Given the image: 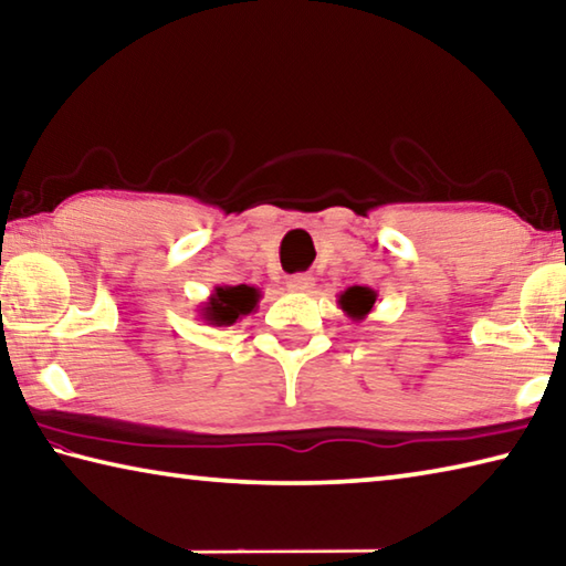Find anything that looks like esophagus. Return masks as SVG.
I'll return each instance as SVG.
<instances>
[{"label":"esophagus","instance_id":"34e87169","mask_svg":"<svg viewBox=\"0 0 566 566\" xmlns=\"http://www.w3.org/2000/svg\"><path fill=\"white\" fill-rule=\"evenodd\" d=\"M314 286V276L312 274H294L286 280V290L290 292H310Z\"/></svg>","mask_w":566,"mask_h":566}]
</instances>
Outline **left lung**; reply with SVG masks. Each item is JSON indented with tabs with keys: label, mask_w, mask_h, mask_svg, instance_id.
Wrapping results in <instances>:
<instances>
[{
	"label": "left lung",
	"mask_w": 566,
	"mask_h": 566,
	"mask_svg": "<svg viewBox=\"0 0 566 566\" xmlns=\"http://www.w3.org/2000/svg\"><path fill=\"white\" fill-rule=\"evenodd\" d=\"M375 302H377V292L369 290V286H349V290H344L339 294V310L347 314L352 322H361L367 319V314L375 310Z\"/></svg>",
	"instance_id": "obj_1"
}]
</instances>
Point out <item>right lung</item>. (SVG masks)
I'll return each instance as SVG.
<instances>
[{"mask_svg": "<svg viewBox=\"0 0 566 566\" xmlns=\"http://www.w3.org/2000/svg\"><path fill=\"white\" fill-rule=\"evenodd\" d=\"M262 292L254 286L237 284V286H214L207 302L199 306V319L212 324V327H232L237 319L247 317L256 310Z\"/></svg>", "mask_w": 566, "mask_h": 566, "instance_id": "right-lung-1", "label": "right lung"}]
</instances>
